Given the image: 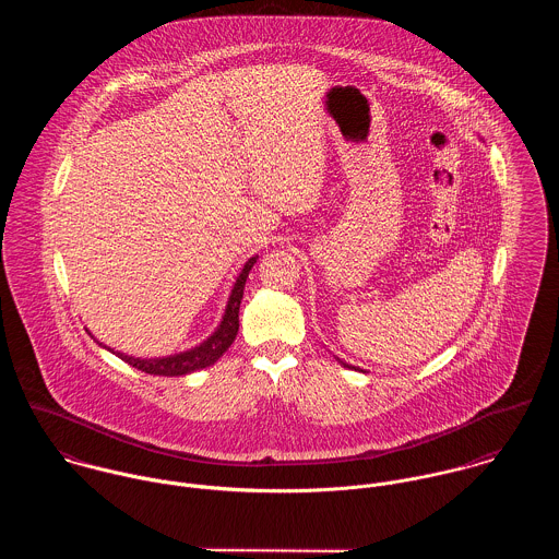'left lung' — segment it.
<instances>
[{
  "label": "left lung",
  "mask_w": 559,
  "mask_h": 559,
  "mask_svg": "<svg viewBox=\"0 0 559 559\" xmlns=\"http://www.w3.org/2000/svg\"><path fill=\"white\" fill-rule=\"evenodd\" d=\"M337 361H340L344 368H355V366H350V364H346V361H342V359H337ZM355 370H359V368H355ZM359 372H361V370H359Z\"/></svg>",
  "instance_id": "1"
}]
</instances>
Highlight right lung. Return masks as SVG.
I'll list each match as a JSON object with an SVG mask.
<instances>
[{"instance_id":"obj_1","label":"right lung","mask_w":559,"mask_h":559,"mask_svg":"<svg viewBox=\"0 0 559 559\" xmlns=\"http://www.w3.org/2000/svg\"><path fill=\"white\" fill-rule=\"evenodd\" d=\"M258 255H251L245 266L240 269L239 277L233 286V293L228 297V306H226V312L222 317L219 326L198 346L189 348V350H182V353H176V355H167V357H133V355H124L120 350H114L109 346H105L103 342L96 340L98 346L111 350L114 355H118L122 361H127L129 366L146 372V374H157V377H182V374H191L195 370H202V368H209L213 366L228 348L230 344L235 342L237 333H239V308L240 299H242V290H245V282H247V275L251 271V266L255 264ZM92 335V333H90ZM94 337V335H92Z\"/></svg>"}]
</instances>
